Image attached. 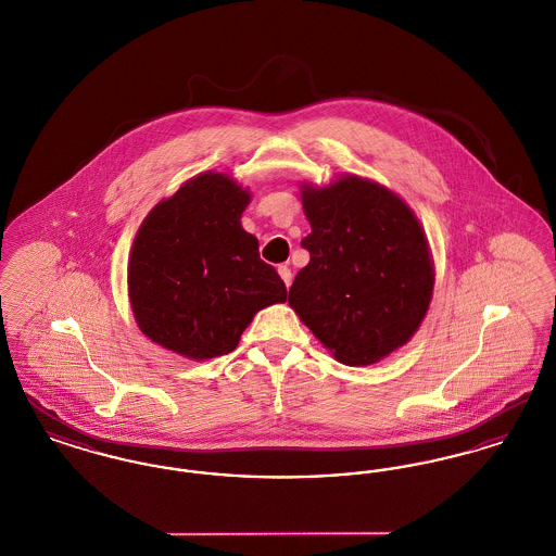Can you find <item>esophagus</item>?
<instances>
[{
  "label": "esophagus",
  "mask_w": 556,
  "mask_h": 556,
  "mask_svg": "<svg viewBox=\"0 0 556 556\" xmlns=\"http://www.w3.org/2000/svg\"><path fill=\"white\" fill-rule=\"evenodd\" d=\"M279 275H281V279H283V283L290 288L291 286V279H293V275H291L290 266L281 265L279 268Z\"/></svg>",
  "instance_id": "obj_1"
}]
</instances>
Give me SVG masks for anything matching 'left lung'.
<instances>
[{
    "label": "left lung",
    "mask_w": 556,
    "mask_h": 556,
    "mask_svg": "<svg viewBox=\"0 0 556 556\" xmlns=\"http://www.w3.org/2000/svg\"><path fill=\"white\" fill-rule=\"evenodd\" d=\"M311 263L290 288V306L340 363L365 367L406 344L433 295L424 227L402 198L356 175L302 186Z\"/></svg>",
    "instance_id": "1"
}]
</instances>
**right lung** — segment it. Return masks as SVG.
Masks as SVG:
<instances>
[{
    "instance_id": "add662e5",
    "label": "right lung",
    "mask_w": 556,
    "mask_h": 556,
    "mask_svg": "<svg viewBox=\"0 0 556 556\" xmlns=\"http://www.w3.org/2000/svg\"><path fill=\"white\" fill-rule=\"evenodd\" d=\"M250 191L231 175L202 173L159 202L129 256V300L154 344L191 361L233 352L254 315L286 302L277 270L243 231Z\"/></svg>"
}]
</instances>
